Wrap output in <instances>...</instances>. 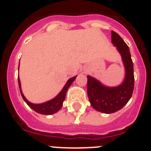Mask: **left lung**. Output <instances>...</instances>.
Segmentation results:
<instances>
[{"instance_id":"1","label":"left lung","mask_w":151,"mask_h":151,"mask_svg":"<svg viewBox=\"0 0 151 151\" xmlns=\"http://www.w3.org/2000/svg\"><path fill=\"white\" fill-rule=\"evenodd\" d=\"M112 43L122 56L125 68V78L118 87H105L95 78L88 76L87 91L89 101L96 110L113 113L121 110L130 100L134 90L133 62L128 45L116 32L112 31Z\"/></svg>"}]
</instances>
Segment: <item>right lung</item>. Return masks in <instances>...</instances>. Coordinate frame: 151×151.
<instances>
[{
	"instance_id": "right-lung-1",
	"label": "right lung",
	"mask_w": 151,
	"mask_h": 151,
	"mask_svg": "<svg viewBox=\"0 0 151 151\" xmlns=\"http://www.w3.org/2000/svg\"><path fill=\"white\" fill-rule=\"evenodd\" d=\"M76 76H74L73 78H69L67 81L66 84L65 85V86L63 87V88L62 89L60 94L54 98V99L50 100L49 101H47V102L43 103V104H32L29 101H28L26 99V97H24V95L22 94V92L21 91V85H20V81H19V78L18 76V82H19V90H20L21 95H22V98L25 101V102L30 106L32 110H34L35 111L37 112L38 113H41V114H44V115H50V114H54V113H57L58 110H60V108L63 106V103L64 100H65V97H66V91H67V89L69 88V86L71 85V84L73 83V82L76 79Z\"/></svg>"
}]
</instances>
